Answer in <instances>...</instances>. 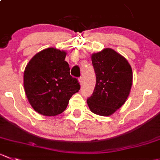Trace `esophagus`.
Returning <instances> with one entry per match:
<instances>
[{"instance_id":"esophagus-1","label":"esophagus","mask_w":160,"mask_h":160,"mask_svg":"<svg viewBox=\"0 0 160 160\" xmlns=\"http://www.w3.org/2000/svg\"><path fill=\"white\" fill-rule=\"evenodd\" d=\"M79 83H80V85L83 84V78L82 77L79 78Z\"/></svg>"}]
</instances>
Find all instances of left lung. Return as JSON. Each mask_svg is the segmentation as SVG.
Returning a JSON list of instances; mask_svg holds the SVG:
<instances>
[{
  "label": "left lung",
  "mask_w": 160,
  "mask_h": 160,
  "mask_svg": "<svg viewBox=\"0 0 160 160\" xmlns=\"http://www.w3.org/2000/svg\"><path fill=\"white\" fill-rule=\"evenodd\" d=\"M96 86L87 104L92 112L102 116L112 115L127 100L133 81L128 61L112 48L92 55Z\"/></svg>",
  "instance_id": "8db88e82"
}]
</instances>
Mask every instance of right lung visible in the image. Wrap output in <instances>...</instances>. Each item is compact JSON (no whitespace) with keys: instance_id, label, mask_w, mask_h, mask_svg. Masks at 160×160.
Wrapping results in <instances>:
<instances>
[{"instance_id":"1","label":"right lung","mask_w":160,"mask_h":160,"mask_svg":"<svg viewBox=\"0 0 160 160\" xmlns=\"http://www.w3.org/2000/svg\"><path fill=\"white\" fill-rule=\"evenodd\" d=\"M66 52L48 48L37 53L24 71L26 95L34 111L46 116L64 112L73 94L80 89L78 79L70 74Z\"/></svg>"}]
</instances>
